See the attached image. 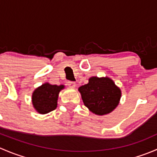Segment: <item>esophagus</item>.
Listing matches in <instances>:
<instances>
[{"label": "esophagus", "instance_id": "obj_1", "mask_svg": "<svg viewBox=\"0 0 157 157\" xmlns=\"http://www.w3.org/2000/svg\"><path fill=\"white\" fill-rule=\"evenodd\" d=\"M67 84L69 87L71 88H74L76 86V83L75 82H73V81H68L67 82Z\"/></svg>", "mask_w": 157, "mask_h": 157}]
</instances>
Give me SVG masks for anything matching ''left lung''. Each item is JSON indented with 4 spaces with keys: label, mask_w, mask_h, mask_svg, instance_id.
<instances>
[{
    "label": "left lung",
    "mask_w": 157,
    "mask_h": 157,
    "mask_svg": "<svg viewBox=\"0 0 157 157\" xmlns=\"http://www.w3.org/2000/svg\"><path fill=\"white\" fill-rule=\"evenodd\" d=\"M85 106L98 115L110 113L121 99V90L109 77H92L89 83L78 89Z\"/></svg>",
    "instance_id": "left-lung-1"
}]
</instances>
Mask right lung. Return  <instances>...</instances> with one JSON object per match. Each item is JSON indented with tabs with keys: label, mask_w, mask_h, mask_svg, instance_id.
<instances>
[{
	"label": "right lung",
	"mask_w": 157,
	"mask_h": 157,
	"mask_svg": "<svg viewBox=\"0 0 157 157\" xmlns=\"http://www.w3.org/2000/svg\"><path fill=\"white\" fill-rule=\"evenodd\" d=\"M64 88V85L58 86L48 83L36 88L32 96L33 107L40 114H46L55 110L58 105L59 92Z\"/></svg>",
	"instance_id": "1"
}]
</instances>
